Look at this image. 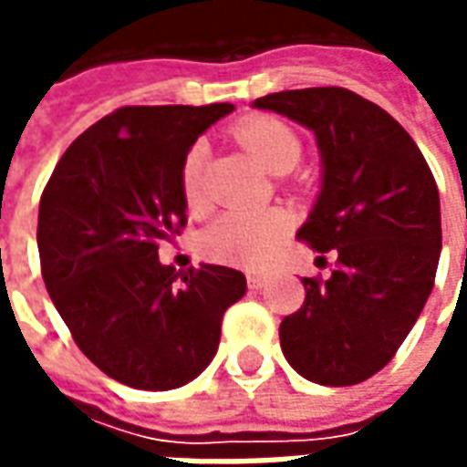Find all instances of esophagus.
I'll return each mask as SVG.
<instances>
[{"mask_svg":"<svg viewBox=\"0 0 467 467\" xmlns=\"http://www.w3.org/2000/svg\"><path fill=\"white\" fill-rule=\"evenodd\" d=\"M265 283H267V275H263V273H250V275H247V285H250L253 290H260Z\"/></svg>","mask_w":467,"mask_h":467,"instance_id":"esophagus-1","label":"esophagus"}]
</instances>
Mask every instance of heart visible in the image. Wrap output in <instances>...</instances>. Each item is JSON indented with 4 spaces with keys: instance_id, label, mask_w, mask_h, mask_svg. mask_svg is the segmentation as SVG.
<instances>
[{
    "instance_id": "obj_1",
    "label": "heart",
    "mask_w": 467,
    "mask_h": 467,
    "mask_svg": "<svg viewBox=\"0 0 467 467\" xmlns=\"http://www.w3.org/2000/svg\"><path fill=\"white\" fill-rule=\"evenodd\" d=\"M237 142L265 172H290L300 160V140L273 117H254L234 130ZM202 147L194 144L182 162V194L190 210L202 204L200 192ZM290 230L287 214L280 210H230L207 224L200 234V250L217 263L257 267L277 250Z\"/></svg>"
}]
</instances>
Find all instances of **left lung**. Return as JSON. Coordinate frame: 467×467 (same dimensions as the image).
<instances>
[{
    "instance_id": "8db88e82",
    "label": "left lung",
    "mask_w": 467,
    "mask_h": 467,
    "mask_svg": "<svg viewBox=\"0 0 467 467\" xmlns=\"http://www.w3.org/2000/svg\"><path fill=\"white\" fill-rule=\"evenodd\" d=\"M253 107L315 134L320 192L297 237L337 254L327 280L303 277V307L280 325L283 355L317 385L368 380L431 297L442 247L438 184L410 134L350 89H287Z\"/></svg>"
}]
</instances>
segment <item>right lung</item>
Listing matches in <instances>:
<instances>
[{"label": "right lung", "mask_w": 467, "mask_h": 467, "mask_svg": "<svg viewBox=\"0 0 467 467\" xmlns=\"http://www.w3.org/2000/svg\"><path fill=\"white\" fill-rule=\"evenodd\" d=\"M233 109L122 107L69 144L42 194L47 293L79 350L137 390L194 380L217 352L224 310L247 293L240 270L177 273L157 254L187 223L184 157Z\"/></svg>", "instance_id": "right-lung-1"}]
</instances>
